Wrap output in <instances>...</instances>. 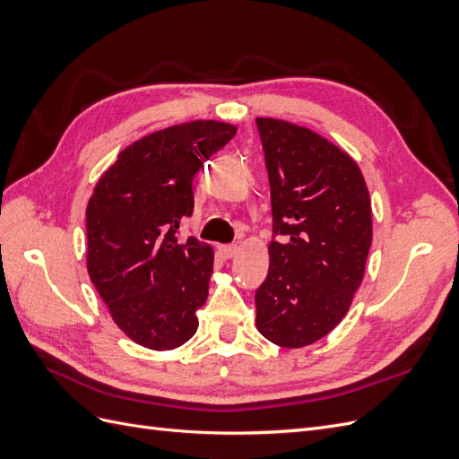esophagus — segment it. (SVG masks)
Masks as SVG:
<instances>
[{
  "instance_id": "esophagus-1",
  "label": "esophagus",
  "mask_w": 459,
  "mask_h": 459,
  "mask_svg": "<svg viewBox=\"0 0 459 459\" xmlns=\"http://www.w3.org/2000/svg\"><path fill=\"white\" fill-rule=\"evenodd\" d=\"M218 251L224 258H233L235 255H238V245H220Z\"/></svg>"
}]
</instances>
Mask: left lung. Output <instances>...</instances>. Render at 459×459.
<instances>
[{"instance_id":"left-lung-1","label":"left lung","mask_w":459,"mask_h":459,"mask_svg":"<svg viewBox=\"0 0 459 459\" xmlns=\"http://www.w3.org/2000/svg\"><path fill=\"white\" fill-rule=\"evenodd\" d=\"M272 193L270 270L256 327L285 349L325 337L349 312L371 247L369 191L352 157L319 134L256 118Z\"/></svg>"}]
</instances>
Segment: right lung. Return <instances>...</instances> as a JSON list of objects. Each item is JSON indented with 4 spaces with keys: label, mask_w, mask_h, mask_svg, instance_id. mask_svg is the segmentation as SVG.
I'll list each match as a JSON object with an SVG mask.
<instances>
[{
    "label": "right lung",
    "mask_w": 459,
    "mask_h": 459,
    "mask_svg": "<svg viewBox=\"0 0 459 459\" xmlns=\"http://www.w3.org/2000/svg\"><path fill=\"white\" fill-rule=\"evenodd\" d=\"M238 128L193 120L134 142L100 178L86 208L88 273L115 324L151 351H172L199 327L212 247L178 238L193 214V178Z\"/></svg>",
    "instance_id": "1"
}]
</instances>
